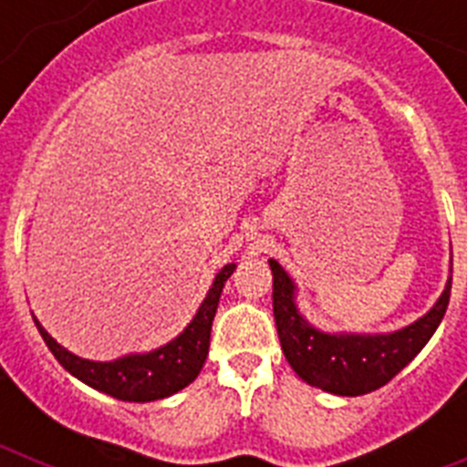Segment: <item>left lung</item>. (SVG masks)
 Wrapping results in <instances>:
<instances>
[{"label": "left lung", "mask_w": 467, "mask_h": 467, "mask_svg": "<svg viewBox=\"0 0 467 467\" xmlns=\"http://www.w3.org/2000/svg\"><path fill=\"white\" fill-rule=\"evenodd\" d=\"M274 274V317L280 348L296 377L325 393L356 398L386 386L410 365L431 341L442 323L451 295V275L435 306L411 325L388 334L320 332L296 308V285L275 259H269Z\"/></svg>", "instance_id": "8db88e82"}]
</instances>
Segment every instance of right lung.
<instances>
[{"label":"right lung","instance_id":"1","mask_svg":"<svg viewBox=\"0 0 467 467\" xmlns=\"http://www.w3.org/2000/svg\"><path fill=\"white\" fill-rule=\"evenodd\" d=\"M234 271H236V264H226L224 269L214 275L213 287L205 295L203 304L198 306L192 323L184 327V332L150 353H130V356L109 362L86 360V358L74 356L67 348H63L47 329L41 327L39 320L35 316L32 317H35L36 329H39L41 339L47 341L48 350L72 377L100 393L123 400V402H154V400H163L187 388L203 369L210 348V329H213L214 313L220 304L222 287Z\"/></svg>","mask_w":467,"mask_h":467}]
</instances>
